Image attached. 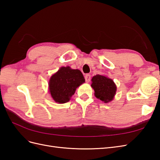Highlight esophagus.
<instances>
[{
	"instance_id": "obj_1",
	"label": "esophagus",
	"mask_w": 160,
	"mask_h": 160,
	"mask_svg": "<svg viewBox=\"0 0 160 160\" xmlns=\"http://www.w3.org/2000/svg\"><path fill=\"white\" fill-rule=\"evenodd\" d=\"M85 79L86 83H89V82L91 81V75L89 74H87L85 76Z\"/></svg>"
}]
</instances>
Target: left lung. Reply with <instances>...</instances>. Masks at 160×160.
Instances as JSON below:
<instances>
[{
    "mask_svg": "<svg viewBox=\"0 0 160 160\" xmlns=\"http://www.w3.org/2000/svg\"><path fill=\"white\" fill-rule=\"evenodd\" d=\"M91 87L95 91V96L107 103L112 101L116 93L117 87L113 81L106 76L96 75L91 79Z\"/></svg>",
    "mask_w": 160,
    "mask_h": 160,
    "instance_id": "8db88e82",
    "label": "left lung"
}]
</instances>
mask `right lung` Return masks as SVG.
I'll return each mask as SVG.
<instances>
[{
  "instance_id": "add662e5",
  "label": "right lung",
  "mask_w": 160,
  "mask_h": 160,
  "mask_svg": "<svg viewBox=\"0 0 160 160\" xmlns=\"http://www.w3.org/2000/svg\"><path fill=\"white\" fill-rule=\"evenodd\" d=\"M84 77L79 69L62 67L49 80V88L51 97L59 103L68 102L76 89L85 83Z\"/></svg>"
}]
</instances>
